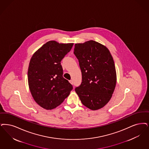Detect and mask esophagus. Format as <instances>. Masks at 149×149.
Masks as SVG:
<instances>
[{"label":"esophagus","mask_w":149,"mask_h":149,"mask_svg":"<svg viewBox=\"0 0 149 149\" xmlns=\"http://www.w3.org/2000/svg\"><path fill=\"white\" fill-rule=\"evenodd\" d=\"M69 82H70V83L71 84H73V81H72V80H69Z\"/></svg>","instance_id":"esophagus-1"}]
</instances>
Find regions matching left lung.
<instances>
[{
  "instance_id": "8db88e82",
  "label": "left lung",
  "mask_w": 149,
  "mask_h": 149,
  "mask_svg": "<svg viewBox=\"0 0 149 149\" xmlns=\"http://www.w3.org/2000/svg\"><path fill=\"white\" fill-rule=\"evenodd\" d=\"M82 82L75 90L82 104L92 110L104 107L111 99L116 84L113 56L105 46L89 40L75 44Z\"/></svg>"
}]
</instances>
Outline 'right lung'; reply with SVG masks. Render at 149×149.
I'll list each match as a JSON object with an SVG mask.
<instances>
[{
	"label": "right lung",
	"mask_w": 149,
	"mask_h": 149,
	"mask_svg": "<svg viewBox=\"0 0 149 149\" xmlns=\"http://www.w3.org/2000/svg\"><path fill=\"white\" fill-rule=\"evenodd\" d=\"M73 44L51 40L31 58L28 71L30 93L36 102L46 110L58 107L72 89V84L63 77L60 62Z\"/></svg>",
	"instance_id": "obj_1"
}]
</instances>
